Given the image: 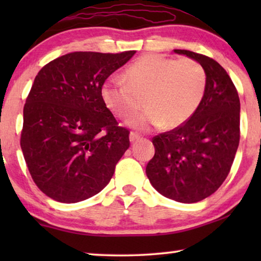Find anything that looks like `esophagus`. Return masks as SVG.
<instances>
[{
    "label": "esophagus",
    "instance_id": "34e87169",
    "mask_svg": "<svg viewBox=\"0 0 261 261\" xmlns=\"http://www.w3.org/2000/svg\"><path fill=\"white\" fill-rule=\"evenodd\" d=\"M141 138V135L139 134V133H135V132H130V134H129V140L133 142V141H137V140H139V139Z\"/></svg>",
    "mask_w": 261,
    "mask_h": 261
}]
</instances>
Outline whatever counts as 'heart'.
Returning <instances> with one entry per match:
<instances>
[{
	"label": "heart",
	"instance_id": "heart-1",
	"mask_svg": "<svg viewBox=\"0 0 261 261\" xmlns=\"http://www.w3.org/2000/svg\"><path fill=\"white\" fill-rule=\"evenodd\" d=\"M205 89L206 72L197 60L145 55L124 70L123 80L109 78L101 94L107 108L123 120L144 105L146 112L130 122L138 129H173L191 119Z\"/></svg>",
	"mask_w": 261,
	"mask_h": 261
}]
</instances>
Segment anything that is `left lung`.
Segmentation results:
<instances>
[{
  "label": "left lung",
  "instance_id": "8db88e82",
  "mask_svg": "<svg viewBox=\"0 0 261 261\" xmlns=\"http://www.w3.org/2000/svg\"><path fill=\"white\" fill-rule=\"evenodd\" d=\"M174 52L204 67L205 94L190 120L152 139L155 153L146 174L165 197L195 203L213 195L229 173L240 141V99L216 60L188 49Z\"/></svg>",
  "mask_w": 261,
  "mask_h": 261
}]
</instances>
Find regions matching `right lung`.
<instances>
[{
  "mask_svg": "<svg viewBox=\"0 0 261 261\" xmlns=\"http://www.w3.org/2000/svg\"><path fill=\"white\" fill-rule=\"evenodd\" d=\"M134 53H67L35 77L20 145L32 179L55 201L76 203L98 194L129 147V130L119 126L101 90Z\"/></svg>",
  "mask_w": 261,
  "mask_h": 261,
  "instance_id": "obj_1",
  "label": "right lung"
}]
</instances>
